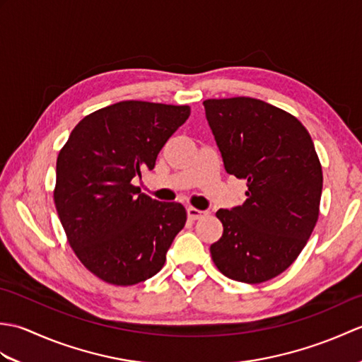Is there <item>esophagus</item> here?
<instances>
[{"label": "esophagus", "instance_id": "esophagus-1", "mask_svg": "<svg viewBox=\"0 0 362 362\" xmlns=\"http://www.w3.org/2000/svg\"><path fill=\"white\" fill-rule=\"evenodd\" d=\"M187 213H188V218H189L191 221L201 219V218H204V216H205V214H206V211H202V210H197V209H193V206H189V209L187 210Z\"/></svg>", "mask_w": 362, "mask_h": 362}]
</instances>
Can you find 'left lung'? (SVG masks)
<instances>
[{
	"instance_id": "obj_1",
	"label": "left lung",
	"mask_w": 362,
	"mask_h": 362,
	"mask_svg": "<svg viewBox=\"0 0 362 362\" xmlns=\"http://www.w3.org/2000/svg\"><path fill=\"white\" fill-rule=\"evenodd\" d=\"M204 107L226 171L247 182L243 205L216 211L224 232L211 258L228 279L267 281L294 263L317 222L324 177L314 143L296 117L259 99Z\"/></svg>"
}]
</instances>
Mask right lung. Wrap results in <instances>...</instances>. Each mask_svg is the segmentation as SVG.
I'll list each match as a JSON object with an SVG mask.
<instances>
[{
	"instance_id": "1",
	"label": "right lung",
	"mask_w": 362,
	"mask_h": 362,
	"mask_svg": "<svg viewBox=\"0 0 362 362\" xmlns=\"http://www.w3.org/2000/svg\"><path fill=\"white\" fill-rule=\"evenodd\" d=\"M188 105L121 101L87 115L59 152L54 204L74 253L99 279L130 286L156 275L187 222L132 180L189 117Z\"/></svg>"
}]
</instances>
